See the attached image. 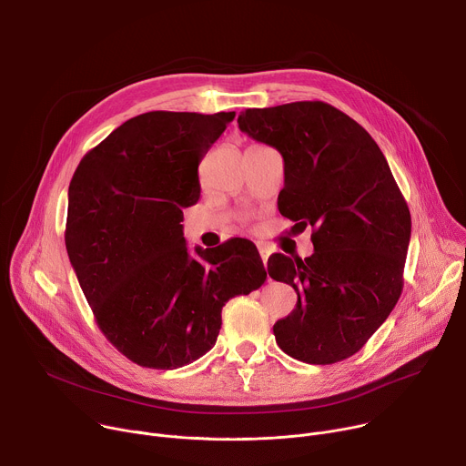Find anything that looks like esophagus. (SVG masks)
<instances>
[{"label":"esophagus","instance_id":"1","mask_svg":"<svg viewBox=\"0 0 466 466\" xmlns=\"http://www.w3.org/2000/svg\"><path fill=\"white\" fill-rule=\"evenodd\" d=\"M258 250H259V256H261V259H263V265L265 263H268V258H269V248L268 247H265V245H258Z\"/></svg>","mask_w":466,"mask_h":466}]
</instances>
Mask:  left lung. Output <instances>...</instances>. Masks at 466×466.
<instances>
[{
	"instance_id": "left-lung-1",
	"label": "left lung",
	"mask_w": 466,
	"mask_h": 466,
	"mask_svg": "<svg viewBox=\"0 0 466 466\" xmlns=\"http://www.w3.org/2000/svg\"><path fill=\"white\" fill-rule=\"evenodd\" d=\"M239 128L284 158L279 210L311 227L313 254L268 259L269 277L293 286L297 306L275 322L291 358L329 365L354 356L383 324L404 288L411 214L369 132L322 101L247 108Z\"/></svg>"
}]
</instances>
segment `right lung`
Masks as SVG:
<instances>
[{
	"label": "right lung",
	"mask_w": 466,
	"mask_h": 466,
	"mask_svg": "<svg viewBox=\"0 0 466 466\" xmlns=\"http://www.w3.org/2000/svg\"><path fill=\"white\" fill-rule=\"evenodd\" d=\"M236 112L155 110L130 117L79 162L66 248L103 336L132 363L171 370L205 356L221 309L268 273L243 238L189 256L182 208L198 201V164Z\"/></svg>",
	"instance_id": "obj_1"
}]
</instances>
